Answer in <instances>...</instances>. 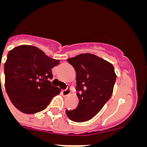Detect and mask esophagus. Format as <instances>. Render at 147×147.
Segmentation results:
<instances>
[{
	"label": "esophagus",
	"mask_w": 147,
	"mask_h": 147,
	"mask_svg": "<svg viewBox=\"0 0 147 147\" xmlns=\"http://www.w3.org/2000/svg\"><path fill=\"white\" fill-rule=\"evenodd\" d=\"M62 95L64 96H68V95L71 93V88L69 87H67V89L64 90H62Z\"/></svg>",
	"instance_id": "esophagus-1"
}]
</instances>
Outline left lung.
Instances as JSON below:
<instances>
[{
    "label": "left lung",
    "instance_id": "8db88e82",
    "mask_svg": "<svg viewBox=\"0 0 147 147\" xmlns=\"http://www.w3.org/2000/svg\"><path fill=\"white\" fill-rule=\"evenodd\" d=\"M67 62L76 71L80 102L74 110H66V115L73 121H87L102 110L112 96L116 80L114 67L110 62L88 53L69 58Z\"/></svg>",
    "mask_w": 147,
    "mask_h": 147
}]
</instances>
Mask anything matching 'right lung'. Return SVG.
Wrapping results in <instances>:
<instances>
[{
	"label": "right lung",
	"instance_id": "add662e5",
	"mask_svg": "<svg viewBox=\"0 0 147 147\" xmlns=\"http://www.w3.org/2000/svg\"><path fill=\"white\" fill-rule=\"evenodd\" d=\"M59 63L32 45H22L9 51L4 64L5 88L18 110L26 114L40 112L59 94L60 89L51 82V69Z\"/></svg>",
	"mask_w": 147,
	"mask_h": 147
}]
</instances>
